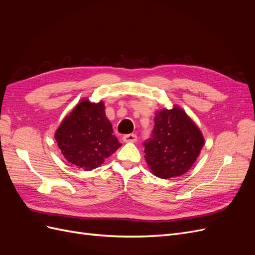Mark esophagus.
<instances>
[{
  "label": "esophagus",
  "mask_w": 255,
  "mask_h": 255,
  "mask_svg": "<svg viewBox=\"0 0 255 255\" xmlns=\"http://www.w3.org/2000/svg\"><path fill=\"white\" fill-rule=\"evenodd\" d=\"M122 140L125 142H136L137 141V136L136 134H128L122 137Z\"/></svg>",
  "instance_id": "obj_1"
}]
</instances>
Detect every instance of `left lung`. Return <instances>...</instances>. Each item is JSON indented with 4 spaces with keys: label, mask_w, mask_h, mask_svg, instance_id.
I'll return each mask as SVG.
<instances>
[{
    "label": "left lung",
    "mask_w": 255,
    "mask_h": 255,
    "mask_svg": "<svg viewBox=\"0 0 255 255\" xmlns=\"http://www.w3.org/2000/svg\"><path fill=\"white\" fill-rule=\"evenodd\" d=\"M203 144L204 138L197 126L174 106L156 114L151 137L143 142L144 158L154 175L170 179L189 170Z\"/></svg>",
    "instance_id": "obj_1"
}]
</instances>
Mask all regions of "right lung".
Masks as SVG:
<instances>
[{
	"mask_svg": "<svg viewBox=\"0 0 255 255\" xmlns=\"http://www.w3.org/2000/svg\"><path fill=\"white\" fill-rule=\"evenodd\" d=\"M55 139L69 163L84 170L99 167L121 146L113 135L103 102L91 103L88 100H82L61 122Z\"/></svg>",
	"mask_w": 255,
	"mask_h": 255,
	"instance_id": "1",
	"label": "right lung"
}]
</instances>
